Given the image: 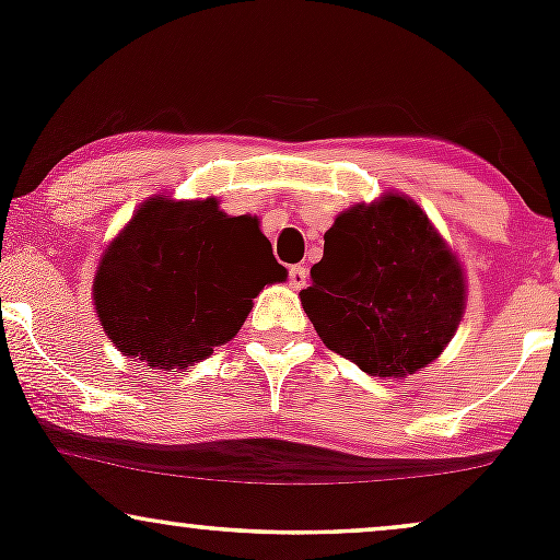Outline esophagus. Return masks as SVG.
<instances>
[{
	"label": "esophagus",
	"instance_id": "esophagus-1",
	"mask_svg": "<svg viewBox=\"0 0 560 560\" xmlns=\"http://www.w3.org/2000/svg\"><path fill=\"white\" fill-rule=\"evenodd\" d=\"M289 284L292 289H302L307 284V268L305 266H292L289 268Z\"/></svg>",
	"mask_w": 560,
	"mask_h": 560
}]
</instances>
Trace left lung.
Wrapping results in <instances>:
<instances>
[{"label": "left lung", "mask_w": 560, "mask_h": 560, "mask_svg": "<svg viewBox=\"0 0 560 560\" xmlns=\"http://www.w3.org/2000/svg\"><path fill=\"white\" fill-rule=\"evenodd\" d=\"M300 300L329 350L371 376L427 369L464 318V268L413 199L337 215Z\"/></svg>", "instance_id": "8db88e82"}]
</instances>
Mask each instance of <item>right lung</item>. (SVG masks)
Instances as JSON below:
<instances>
[{
    "label": "right lung",
    "instance_id": "1",
    "mask_svg": "<svg viewBox=\"0 0 560 560\" xmlns=\"http://www.w3.org/2000/svg\"><path fill=\"white\" fill-rule=\"evenodd\" d=\"M284 279L258 218L152 197L102 255L94 305L124 355L171 371L236 337L253 298Z\"/></svg>",
    "mask_w": 560,
    "mask_h": 560
}]
</instances>
